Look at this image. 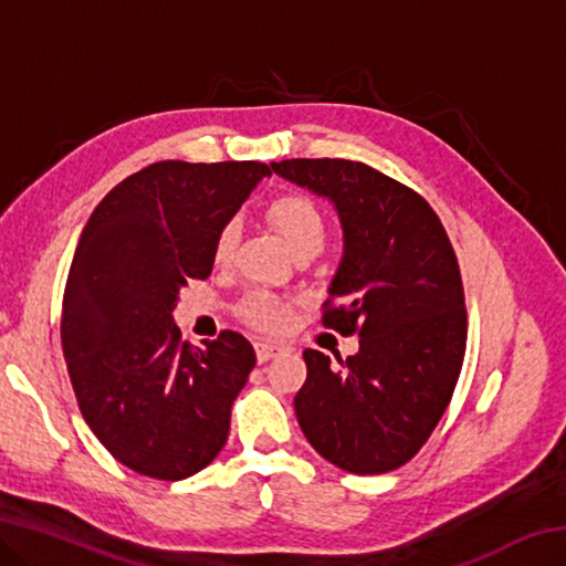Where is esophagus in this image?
Listing matches in <instances>:
<instances>
[{"mask_svg":"<svg viewBox=\"0 0 566 566\" xmlns=\"http://www.w3.org/2000/svg\"><path fill=\"white\" fill-rule=\"evenodd\" d=\"M254 349H256V361H260V364L270 361L272 357H276V354L284 352L282 344H274V342H256Z\"/></svg>","mask_w":566,"mask_h":566,"instance_id":"obj_1","label":"esophagus"}]
</instances>
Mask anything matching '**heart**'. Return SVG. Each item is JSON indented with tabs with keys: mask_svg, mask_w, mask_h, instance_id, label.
I'll list each match as a JSON object with an SVG mask.
<instances>
[{
	"mask_svg": "<svg viewBox=\"0 0 566 566\" xmlns=\"http://www.w3.org/2000/svg\"><path fill=\"white\" fill-rule=\"evenodd\" d=\"M266 217L276 227V232L284 237V242L292 247L294 254L302 252H322L327 244V222L319 207L302 195H282L266 209ZM239 242V227L227 222L214 239V260L229 262ZM290 304L276 300L266 292H252L242 304V317L254 327L276 332L290 322Z\"/></svg>",
	"mask_w": 566,
	"mask_h": 566,
	"instance_id": "b5f03b06",
	"label": "heart"
}]
</instances>
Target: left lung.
Returning <instances> with one entry per match:
<instances>
[{
	"mask_svg": "<svg viewBox=\"0 0 566 566\" xmlns=\"http://www.w3.org/2000/svg\"><path fill=\"white\" fill-rule=\"evenodd\" d=\"M272 169L337 209L344 256L322 322L359 334V352L337 357L339 367L304 349L296 421L344 472H391L434 432L462 371L467 310L454 249L417 191L361 161L284 159Z\"/></svg>",
	"mask_w": 566,
	"mask_h": 566,
	"instance_id": "obj_1",
	"label": "left lung"
}]
</instances>
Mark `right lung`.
Masks as SVG:
<instances>
[{"instance_id": "obj_1", "label": "right lung", "mask_w": 566, "mask_h": 566, "mask_svg": "<svg viewBox=\"0 0 566 566\" xmlns=\"http://www.w3.org/2000/svg\"><path fill=\"white\" fill-rule=\"evenodd\" d=\"M272 171L157 161L94 209L64 290L62 349L82 417L137 474L179 482L214 462L256 357L242 334L181 342L177 296L207 280L214 239Z\"/></svg>"}]
</instances>
